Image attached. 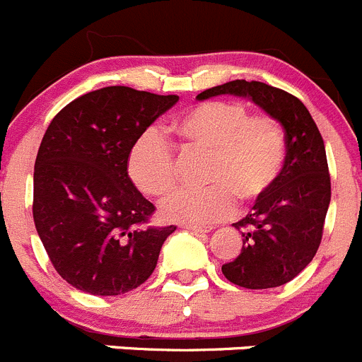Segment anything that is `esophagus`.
Segmentation results:
<instances>
[{"instance_id": "34e87169", "label": "esophagus", "mask_w": 362, "mask_h": 362, "mask_svg": "<svg viewBox=\"0 0 362 362\" xmlns=\"http://www.w3.org/2000/svg\"><path fill=\"white\" fill-rule=\"evenodd\" d=\"M184 228L191 232H198V234H207L212 230V227H198V225H184Z\"/></svg>"}]
</instances>
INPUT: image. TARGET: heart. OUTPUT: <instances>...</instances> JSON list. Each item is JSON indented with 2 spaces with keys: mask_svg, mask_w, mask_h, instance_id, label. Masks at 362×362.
Here are the masks:
<instances>
[{
  "mask_svg": "<svg viewBox=\"0 0 362 362\" xmlns=\"http://www.w3.org/2000/svg\"><path fill=\"white\" fill-rule=\"evenodd\" d=\"M184 150L209 153L204 191H180L162 204L168 221L211 225L235 211V200L255 205L279 182L288 158V141L273 117L250 116L239 101H205L170 127ZM128 177L143 194L162 198L177 185L173 148L157 132H146L128 153Z\"/></svg>",
  "mask_w": 362,
  "mask_h": 362,
  "instance_id": "1",
  "label": "heart"
}]
</instances>
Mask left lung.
<instances>
[{
    "label": "left lung",
    "mask_w": 362,
    "mask_h": 362,
    "mask_svg": "<svg viewBox=\"0 0 362 362\" xmlns=\"http://www.w3.org/2000/svg\"><path fill=\"white\" fill-rule=\"evenodd\" d=\"M234 94L250 98L282 124L288 158L268 197L234 227L241 253L221 266L223 275L246 289H268L295 279L316 255L330 204L325 144L305 105L293 94L262 82L234 80L198 94V100Z\"/></svg>",
    "instance_id": "obj_1"
}]
</instances>
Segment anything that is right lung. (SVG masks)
I'll return each instance as SVG.
<instances>
[{
  "instance_id": "1",
  "label": "right lung",
  "mask_w": 362,
  "mask_h": 362,
  "mask_svg": "<svg viewBox=\"0 0 362 362\" xmlns=\"http://www.w3.org/2000/svg\"><path fill=\"white\" fill-rule=\"evenodd\" d=\"M178 96L112 86L67 103L49 123L33 171V221L53 268L73 288L116 296L153 273L177 230L132 184L128 153Z\"/></svg>"
}]
</instances>
